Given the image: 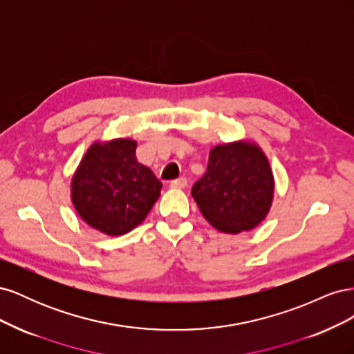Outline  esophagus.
<instances>
[{
    "mask_svg": "<svg viewBox=\"0 0 354 354\" xmlns=\"http://www.w3.org/2000/svg\"><path fill=\"white\" fill-rule=\"evenodd\" d=\"M186 186H187V180H186L185 177L173 180V181H171V183H169V187H173V189H185Z\"/></svg>",
    "mask_w": 354,
    "mask_h": 354,
    "instance_id": "34e87169",
    "label": "esophagus"
}]
</instances>
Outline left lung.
I'll use <instances>...</instances> for the list:
<instances>
[{"mask_svg": "<svg viewBox=\"0 0 354 354\" xmlns=\"http://www.w3.org/2000/svg\"><path fill=\"white\" fill-rule=\"evenodd\" d=\"M274 194L269 159L254 142L211 149L208 167L192 187L202 216L223 233L248 232L267 217Z\"/></svg>", "mask_w": 354, "mask_h": 354, "instance_id": "1", "label": "left lung"}]
</instances>
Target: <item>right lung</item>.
I'll return each mask as SVG.
<instances>
[{
  "instance_id": "right-lung-1",
  "label": "right lung",
  "mask_w": 354,
  "mask_h": 354,
  "mask_svg": "<svg viewBox=\"0 0 354 354\" xmlns=\"http://www.w3.org/2000/svg\"><path fill=\"white\" fill-rule=\"evenodd\" d=\"M137 142H94L75 171L71 199L90 227L121 236L140 224L160 195L162 183L136 158Z\"/></svg>"
}]
</instances>
